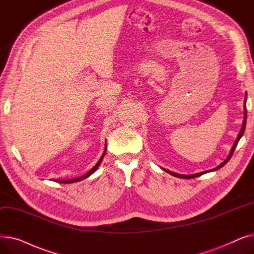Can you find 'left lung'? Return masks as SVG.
Instances as JSON below:
<instances>
[{
  "instance_id": "8db88e82",
  "label": "left lung",
  "mask_w": 254,
  "mask_h": 254,
  "mask_svg": "<svg viewBox=\"0 0 254 254\" xmlns=\"http://www.w3.org/2000/svg\"><path fill=\"white\" fill-rule=\"evenodd\" d=\"M246 101H247V93H246V96H245V100H244V120H243V126H242V128H241V130H240V132H239V135H238V137H237V139H236V141H235V143H234V145H233V147H232V149H231V152H230V154H229V156L225 158V161L223 162V163H221L219 166H217L216 168H214V169H211V170H208V171H204V172H201V173H196V174H192V175H182V174H177V173H174V172H172V171H170V170H167V169H164L163 168V170L164 171H166L167 173H169V174H171V175H173V176H175V177H178V178H182V179H190V178H195V177H198V176H201V175H203V174H206V173H209V172H213V171H217V170H219L220 168H222L226 163H228L230 159H231V157H232V155H233V153H234V151H235V149H236V147H237V145H238V142L240 141V139L242 138V136H243V134H244V130H245V127H246V119H247V110H246Z\"/></svg>"
}]
</instances>
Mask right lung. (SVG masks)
Segmentation results:
<instances>
[{
    "label": "right lung",
    "mask_w": 254,
    "mask_h": 254,
    "mask_svg": "<svg viewBox=\"0 0 254 254\" xmlns=\"http://www.w3.org/2000/svg\"><path fill=\"white\" fill-rule=\"evenodd\" d=\"M107 146H105V150H104V152H103V154H102V156H101V158L99 159V162L97 163V165L93 167V168H91L87 173H85L84 175H82V176H80V177H77V178H74V179H65V180H60V179H57V180H55V181H57V182H59V183H74V182H78V181H81V180H83V179H85V178H87V177H89L92 173H95L97 170H98V168L100 167V165H101V163H102V161H103V158H104V156H105V153H106V148Z\"/></svg>",
    "instance_id": "1"
}]
</instances>
